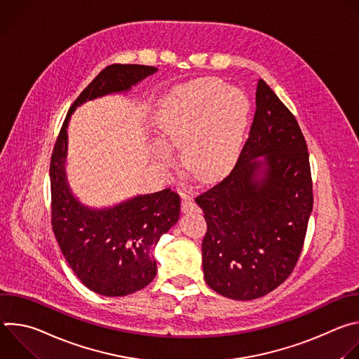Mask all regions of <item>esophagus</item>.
<instances>
[{
  "label": "esophagus",
  "instance_id": "34e87169",
  "mask_svg": "<svg viewBox=\"0 0 359 359\" xmlns=\"http://www.w3.org/2000/svg\"><path fill=\"white\" fill-rule=\"evenodd\" d=\"M197 204L189 197V196H184L183 200H182V210L183 213H189V212H197Z\"/></svg>",
  "mask_w": 359,
  "mask_h": 359
}]
</instances>
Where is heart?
<instances>
[{"mask_svg":"<svg viewBox=\"0 0 359 359\" xmlns=\"http://www.w3.org/2000/svg\"><path fill=\"white\" fill-rule=\"evenodd\" d=\"M250 114L245 93L216 78L175 88L156 112L155 128L163 143L183 150V165L196 177L210 180L226 173L237 159ZM159 161L173 165L166 149Z\"/></svg>","mask_w":359,"mask_h":359,"instance_id":"obj_1","label":"heart"}]
</instances>
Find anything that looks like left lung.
<instances>
[{"mask_svg":"<svg viewBox=\"0 0 359 359\" xmlns=\"http://www.w3.org/2000/svg\"><path fill=\"white\" fill-rule=\"evenodd\" d=\"M194 200L208 223L201 251L212 290L248 301L290 277L314 204L310 156L295 116L263 79L234 168Z\"/></svg>","mask_w":359,"mask_h":359,"instance_id":"1","label":"left lung"}]
</instances>
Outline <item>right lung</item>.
Wrapping results in <instances>:
<instances>
[{
    "label": "right lung",
    "instance_id": "right-lung-1",
    "mask_svg": "<svg viewBox=\"0 0 359 359\" xmlns=\"http://www.w3.org/2000/svg\"><path fill=\"white\" fill-rule=\"evenodd\" d=\"M158 69L114 64L102 69L71 105L50 156V223L65 260L85 287L107 297L144 288L156 276L151 255L161 236L179 220L180 196L170 189L93 210L72 196L65 180L67 126L86 100L130 89Z\"/></svg>",
    "mask_w": 359,
    "mask_h": 359
}]
</instances>
